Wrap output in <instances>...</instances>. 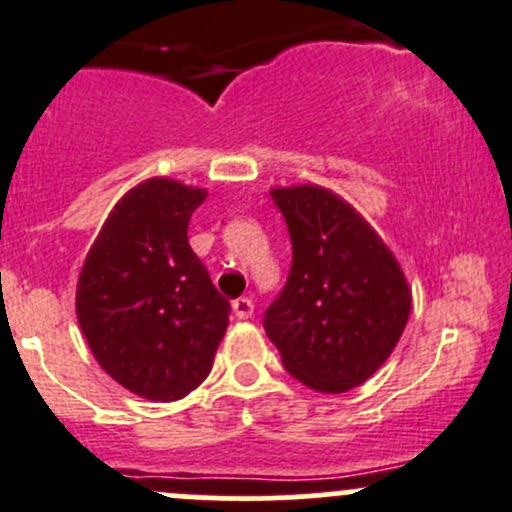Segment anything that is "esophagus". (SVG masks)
Here are the masks:
<instances>
[{
	"label": "esophagus",
	"mask_w": 512,
	"mask_h": 512,
	"mask_svg": "<svg viewBox=\"0 0 512 512\" xmlns=\"http://www.w3.org/2000/svg\"><path fill=\"white\" fill-rule=\"evenodd\" d=\"M232 312H235L237 320H247V317H252V312H255V305H252L250 297H237V300L232 302Z\"/></svg>",
	"instance_id": "esophagus-1"
}]
</instances>
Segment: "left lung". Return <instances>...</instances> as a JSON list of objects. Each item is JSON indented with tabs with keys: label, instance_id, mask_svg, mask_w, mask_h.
I'll return each mask as SVG.
<instances>
[{
	"label": "left lung",
	"instance_id": "left-lung-1",
	"mask_svg": "<svg viewBox=\"0 0 512 512\" xmlns=\"http://www.w3.org/2000/svg\"><path fill=\"white\" fill-rule=\"evenodd\" d=\"M292 240L285 290L265 332L292 377L317 393L357 388L388 360L410 317L408 280L370 222L320 185L272 187Z\"/></svg>",
	"mask_w": 512,
	"mask_h": 512
}]
</instances>
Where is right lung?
<instances>
[{"mask_svg": "<svg viewBox=\"0 0 512 512\" xmlns=\"http://www.w3.org/2000/svg\"><path fill=\"white\" fill-rule=\"evenodd\" d=\"M207 190L150 177L124 192L84 257L77 320L94 360L145 400H180L212 370L230 302L187 242Z\"/></svg>", "mask_w": 512, "mask_h": 512, "instance_id": "right-lung-1", "label": "right lung"}]
</instances>
